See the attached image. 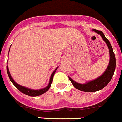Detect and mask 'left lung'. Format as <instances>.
<instances>
[{"label": "left lung", "instance_id": "left-lung-1", "mask_svg": "<svg viewBox=\"0 0 122 122\" xmlns=\"http://www.w3.org/2000/svg\"><path fill=\"white\" fill-rule=\"evenodd\" d=\"M92 31L100 35L105 43L107 45L109 49V62L106 70L102 75H101L99 77L97 78L96 79L90 81L85 83L82 84V83L76 82L68 76V78L71 82L74 87L81 91L85 92H94L100 91L106 86L112 78L116 67L115 56L113 53L112 47L109 43V40L105 37L104 34L102 31H98L96 29H92Z\"/></svg>", "mask_w": 122, "mask_h": 122}]
</instances>
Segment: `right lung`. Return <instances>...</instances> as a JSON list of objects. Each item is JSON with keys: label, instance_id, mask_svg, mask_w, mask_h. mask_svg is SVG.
<instances>
[{"label": "right lung", "instance_id": "obj_1", "mask_svg": "<svg viewBox=\"0 0 122 122\" xmlns=\"http://www.w3.org/2000/svg\"><path fill=\"white\" fill-rule=\"evenodd\" d=\"M11 46H10V47H11ZM10 47L9 51H10ZM8 56H9V54H8ZM57 68H58V67L55 68V70L54 71H53L52 74L51 76L50 81H49V83H48V85L47 86L44 87V88L40 89H37V90L31 89L28 88V87L23 86L20 85L18 84L16 82H15V81L13 79L11 76L10 73L9 67H8L7 65V71L8 76H9V77L10 79L11 82L13 83L14 85L17 87L19 91H20V92H21L23 93L24 94H26V95L29 96H37L41 95V94H43V93H46V92H47L48 91V89L51 87V83H52V82L55 73L56 71V70L57 69Z\"/></svg>", "mask_w": 122, "mask_h": 122}]
</instances>
